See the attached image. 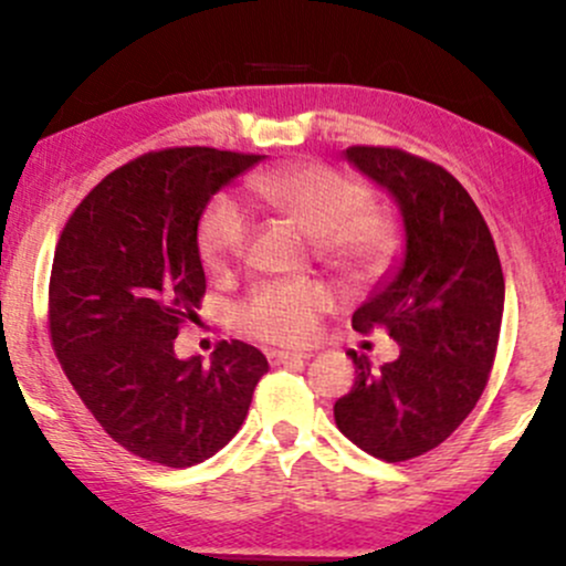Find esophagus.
Returning a JSON list of instances; mask_svg holds the SVG:
<instances>
[{"label": "esophagus", "instance_id": "1", "mask_svg": "<svg viewBox=\"0 0 566 566\" xmlns=\"http://www.w3.org/2000/svg\"><path fill=\"white\" fill-rule=\"evenodd\" d=\"M312 354L303 352H269V363L271 365H293V363H306Z\"/></svg>", "mask_w": 566, "mask_h": 566}]
</instances>
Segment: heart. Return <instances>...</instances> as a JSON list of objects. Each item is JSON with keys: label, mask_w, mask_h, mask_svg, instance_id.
I'll return each instance as SVG.
<instances>
[{"label": "heart", "mask_w": 566, "mask_h": 566, "mask_svg": "<svg viewBox=\"0 0 566 566\" xmlns=\"http://www.w3.org/2000/svg\"><path fill=\"white\" fill-rule=\"evenodd\" d=\"M252 192L265 209L287 217L314 239V250L352 279L381 273L395 258L400 231L392 214L370 207V190L352 174L325 164H293L252 179ZM250 217L233 198H214L198 222V252L212 271H226L247 250ZM333 295L312 279L271 282L235 308L241 333L269 344H308Z\"/></svg>", "instance_id": "heart-1"}]
</instances>
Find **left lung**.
Here are the masks:
<instances>
[{
    "instance_id": "8db88e82",
    "label": "left lung",
    "mask_w": 566,
    "mask_h": 566,
    "mask_svg": "<svg viewBox=\"0 0 566 566\" xmlns=\"http://www.w3.org/2000/svg\"><path fill=\"white\" fill-rule=\"evenodd\" d=\"M344 158L392 196L406 247L352 316L357 333L387 327L400 357L370 370L346 352L357 378L335 424L370 457L406 462L443 443L483 395L505 279L486 220L449 171L392 147H349Z\"/></svg>"
}]
</instances>
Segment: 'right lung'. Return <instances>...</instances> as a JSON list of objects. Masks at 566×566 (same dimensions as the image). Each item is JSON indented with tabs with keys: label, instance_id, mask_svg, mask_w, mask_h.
<instances>
[{
	"label": "right lung",
	"instance_id": "right-lung-1",
	"mask_svg": "<svg viewBox=\"0 0 566 566\" xmlns=\"http://www.w3.org/2000/svg\"><path fill=\"white\" fill-rule=\"evenodd\" d=\"M265 155L174 147L120 166L83 198L51 273V338L66 378L115 443L164 468L214 457L244 424L269 359L222 340L209 365L174 338L207 293L198 222Z\"/></svg>",
	"mask_w": 566,
	"mask_h": 566
}]
</instances>
